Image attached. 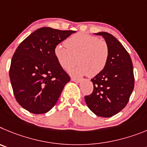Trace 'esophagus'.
Returning <instances> with one entry per match:
<instances>
[{
  "mask_svg": "<svg viewBox=\"0 0 147 147\" xmlns=\"http://www.w3.org/2000/svg\"><path fill=\"white\" fill-rule=\"evenodd\" d=\"M71 80L73 82H76V83H80L81 82V79H78V78H71Z\"/></svg>",
  "mask_w": 147,
  "mask_h": 147,
  "instance_id": "obj_1",
  "label": "esophagus"
}]
</instances>
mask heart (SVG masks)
<instances>
[{
    "label": "heart",
    "instance_id": "obj_1",
    "mask_svg": "<svg viewBox=\"0 0 147 147\" xmlns=\"http://www.w3.org/2000/svg\"><path fill=\"white\" fill-rule=\"evenodd\" d=\"M66 45H57L54 49V55L63 68L75 64L78 58V65L68 69L71 75L94 77L106 67L110 51L105 41L94 36L78 33L67 39Z\"/></svg>",
    "mask_w": 147,
    "mask_h": 147
}]
</instances>
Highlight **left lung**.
<instances>
[{
    "instance_id": "8db88e82",
    "label": "left lung",
    "mask_w": 147,
    "mask_h": 147,
    "mask_svg": "<svg viewBox=\"0 0 147 147\" xmlns=\"http://www.w3.org/2000/svg\"><path fill=\"white\" fill-rule=\"evenodd\" d=\"M102 36L109 47V59L105 68L91 80L94 90L85 96L87 106L95 115L111 117L120 112L129 101L134 88V75L131 58L121 42L107 32Z\"/></svg>"
}]
</instances>
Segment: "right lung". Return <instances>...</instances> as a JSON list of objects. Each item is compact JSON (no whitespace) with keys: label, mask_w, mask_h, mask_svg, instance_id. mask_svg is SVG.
<instances>
[{"label":"right lung","mask_w":147,"mask_h":147,"mask_svg":"<svg viewBox=\"0 0 147 147\" xmlns=\"http://www.w3.org/2000/svg\"><path fill=\"white\" fill-rule=\"evenodd\" d=\"M75 32L41 28L15 51L9 78L16 100L28 111L45 113L56 104L70 77L55 59L54 49Z\"/></svg>","instance_id":"1"}]
</instances>
